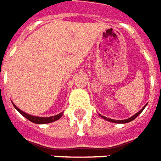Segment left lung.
<instances>
[{
  "instance_id": "left-lung-1",
  "label": "left lung",
  "mask_w": 161,
  "mask_h": 161,
  "mask_svg": "<svg viewBox=\"0 0 161 161\" xmlns=\"http://www.w3.org/2000/svg\"><path fill=\"white\" fill-rule=\"evenodd\" d=\"M146 106H147V104L145 105V106H144L143 108H142L141 110L139 111L138 113H136V114L135 115H133V116H131V117L129 118V119H124V120H115V119H108V118L105 117V116H102V115H101V114H100V116H101V117H102V119H104L108 120V121H109V122H112V123H117V124H125V123H129V122H130V121H132V120L135 119L137 117L138 115H139V114H141L142 112L143 111V109H144V108H145V107H146Z\"/></svg>"
}]
</instances>
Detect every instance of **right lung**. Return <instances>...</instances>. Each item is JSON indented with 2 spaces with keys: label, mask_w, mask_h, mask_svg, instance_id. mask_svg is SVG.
Returning <instances> with one entry per match:
<instances>
[{
  "label": "right lung",
  "mask_w": 161,
  "mask_h": 161,
  "mask_svg": "<svg viewBox=\"0 0 161 161\" xmlns=\"http://www.w3.org/2000/svg\"><path fill=\"white\" fill-rule=\"evenodd\" d=\"M14 104V103H13ZM14 107L18 111L19 113L23 115L24 117L26 118L27 119L31 121L33 123L35 124H47V123H51V122H54L56 120L59 119L60 118L62 117L63 113H60V114H57V115H54V116H52V117H36V116H32V115H30V114H26V113H24L23 111H21L19 108H17L15 105L14 104Z\"/></svg>",
  "instance_id": "add662e5"
}]
</instances>
